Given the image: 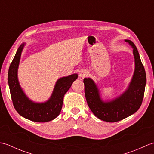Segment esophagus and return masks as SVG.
<instances>
[{"instance_id": "esophagus-1", "label": "esophagus", "mask_w": 154, "mask_h": 154, "mask_svg": "<svg viewBox=\"0 0 154 154\" xmlns=\"http://www.w3.org/2000/svg\"><path fill=\"white\" fill-rule=\"evenodd\" d=\"M87 75H88V72L85 70L83 69V70H81L79 71V77H82V78L85 77L86 76H87Z\"/></svg>"}]
</instances>
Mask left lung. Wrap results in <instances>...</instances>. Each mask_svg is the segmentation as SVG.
<instances>
[{
	"instance_id": "obj_1",
	"label": "left lung",
	"mask_w": 154,
	"mask_h": 154,
	"mask_svg": "<svg viewBox=\"0 0 154 154\" xmlns=\"http://www.w3.org/2000/svg\"><path fill=\"white\" fill-rule=\"evenodd\" d=\"M125 42L133 49L135 68L129 85L120 95L112 100H103L100 91L91 78H85V94L88 106L99 119L109 122H118L134 114L141 106L146 84V71L137 48L132 41Z\"/></svg>"
}]
</instances>
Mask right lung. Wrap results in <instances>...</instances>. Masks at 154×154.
I'll use <instances>...</instances> for the list:
<instances>
[{
	"instance_id": "1",
	"label": "right lung",
	"mask_w": 154,
	"mask_h": 154,
	"mask_svg": "<svg viewBox=\"0 0 154 154\" xmlns=\"http://www.w3.org/2000/svg\"><path fill=\"white\" fill-rule=\"evenodd\" d=\"M25 45L26 43H22L20 45L8 69V83L13 105L20 115L25 119L37 122H49L60 114L65 94L77 79L78 75L74 73L60 78L50 99L44 103L34 102L24 92L18 78L20 60Z\"/></svg>"
}]
</instances>
